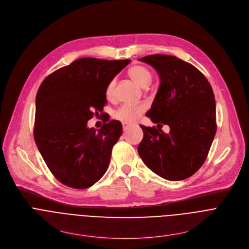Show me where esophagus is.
I'll use <instances>...</instances> for the list:
<instances>
[{
	"instance_id": "obj_1",
	"label": "esophagus",
	"mask_w": 249,
	"mask_h": 249,
	"mask_svg": "<svg viewBox=\"0 0 249 249\" xmlns=\"http://www.w3.org/2000/svg\"><path fill=\"white\" fill-rule=\"evenodd\" d=\"M122 126H123V130L126 131L129 127H131V124H129V123H122Z\"/></svg>"
}]
</instances>
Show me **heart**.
<instances>
[{"label": "heart", "mask_w": 249, "mask_h": 249, "mask_svg": "<svg viewBox=\"0 0 249 249\" xmlns=\"http://www.w3.org/2000/svg\"><path fill=\"white\" fill-rule=\"evenodd\" d=\"M129 76L142 88H145L149 85L151 82L152 75L150 71L142 65H134L132 66L129 71ZM114 89H115V80H111L106 90V97L107 100H113L114 98ZM146 106L145 105H137V106H131V105H123L121 106L115 112L113 113V117L121 121L123 123H135L139 120L141 115L145 111Z\"/></svg>", "instance_id": "heart-1"}]
</instances>
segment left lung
Segmentation results:
<instances>
[{
    "label": "left lung",
    "instance_id": "obj_1",
    "mask_svg": "<svg viewBox=\"0 0 249 249\" xmlns=\"http://www.w3.org/2000/svg\"><path fill=\"white\" fill-rule=\"evenodd\" d=\"M140 60L155 69L160 85L145 113L157 129L141 125L143 138L138 152L156 175L185 180L201 167L216 134L213 90L197 68L174 55L150 54ZM162 124L170 126L168 134Z\"/></svg>",
    "mask_w": 249,
    "mask_h": 249
}]
</instances>
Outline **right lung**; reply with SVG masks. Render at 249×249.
<instances>
[{"label":"right lung","mask_w":249,"mask_h":249,"mask_svg":"<svg viewBox=\"0 0 249 249\" xmlns=\"http://www.w3.org/2000/svg\"><path fill=\"white\" fill-rule=\"evenodd\" d=\"M131 60L79 58L43 82L36 96L34 139L53 175L73 189H87L107 172L122 135L118 120L96 131L87 126L107 104L108 83Z\"/></svg>","instance_id":"right-lung-1"}]
</instances>
